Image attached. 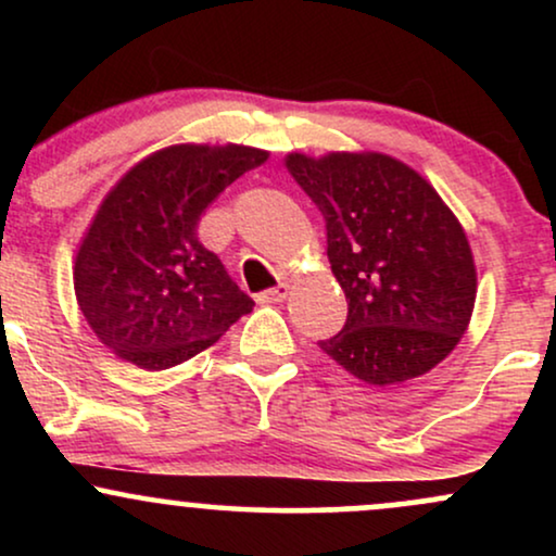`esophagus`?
<instances>
[{
	"label": "esophagus",
	"mask_w": 556,
	"mask_h": 556,
	"mask_svg": "<svg viewBox=\"0 0 556 556\" xmlns=\"http://www.w3.org/2000/svg\"><path fill=\"white\" fill-rule=\"evenodd\" d=\"M287 295H290V285L282 282V285L271 287V290L261 292V295H258V303H282V300H285Z\"/></svg>",
	"instance_id": "1"
}]
</instances>
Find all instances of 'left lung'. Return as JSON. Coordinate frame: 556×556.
Returning a JSON list of instances; mask_svg holds the SVG:
<instances>
[{
	"label": "left lung",
	"mask_w": 556,
	"mask_h": 556,
	"mask_svg": "<svg viewBox=\"0 0 556 556\" xmlns=\"http://www.w3.org/2000/svg\"><path fill=\"white\" fill-rule=\"evenodd\" d=\"M327 222L331 274L348 298L340 334L318 348L366 384L429 374L457 348L476 305L468 235L433 185L379 151L287 154Z\"/></svg>",
	"instance_id": "left-lung-1"
}]
</instances>
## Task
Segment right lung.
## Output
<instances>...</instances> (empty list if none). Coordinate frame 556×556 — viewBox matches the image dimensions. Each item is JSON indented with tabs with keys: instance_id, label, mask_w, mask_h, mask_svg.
I'll list each match as a JSON object with an SVG mask.
<instances>
[{
	"instance_id": "obj_1",
	"label": "right lung",
	"mask_w": 556,
	"mask_h": 556,
	"mask_svg": "<svg viewBox=\"0 0 556 556\" xmlns=\"http://www.w3.org/2000/svg\"><path fill=\"white\" fill-rule=\"evenodd\" d=\"M253 146L177 143L140 159L104 195L75 253L80 314L114 355L164 371L212 348L253 300L198 242L227 185L261 167Z\"/></svg>"
}]
</instances>
